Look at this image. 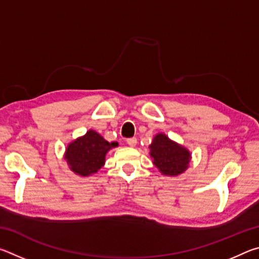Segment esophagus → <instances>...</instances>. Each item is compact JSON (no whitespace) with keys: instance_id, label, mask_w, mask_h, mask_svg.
Instances as JSON below:
<instances>
[{"instance_id":"1","label":"esophagus","mask_w":259,"mask_h":259,"mask_svg":"<svg viewBox=\"0 0 259 259\" xmlns=\"http://www.w3.org/2000/svg\"><path fill=\"white\" fill-rule=\"evenodd\" d=\"M126 144H128V145H129L130 147H135L136 145H137V138L133 137V138L126 139Z\"/></svg>"}]
</instances>
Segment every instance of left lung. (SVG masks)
Masks as SVG:
<instances>
[{
    "label": "left lung",
    "instance_id": "obj_1",
    "mask_svg": "<svg viewBox=\"0 0 259 259\" xmlns=\"http://www.w3.org/2000/svg\"><path fill=\"white\" fill-rule=\"evenodd\" d=\"M150 155L159 171L169 177L185 172L192 159L191 152L165 134H156L150 145Z\"/></svg>",
    "mask_w": 259,
    "mask_h": 259
}]
</instances>
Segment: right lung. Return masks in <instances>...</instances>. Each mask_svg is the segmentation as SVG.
<instances>
[{"instance_id": "add662e5", "label": "right lung", "mask_w": 259, "mask_h": 259, "mask_svg": "<svg viewBox=\"0 0 259 259\" xmlns=\"http://www.w3.org/2000/svg\"><path fill=\"white\" fill-rule=\"evenodd\" d=\"M117 146L119 143H108L95 130H88L85 135L68 144L64 159L74 174L81 177H89L97 174L105 164L107 152Z\"/></svg>"}]
</instances>
